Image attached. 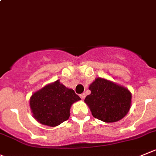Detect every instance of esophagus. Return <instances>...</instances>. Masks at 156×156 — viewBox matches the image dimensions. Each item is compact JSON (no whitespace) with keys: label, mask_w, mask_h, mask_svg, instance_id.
I'll use <instances>...</instances> for the list:
<instances>
[{"label":"esophagus","mask_w":156,"mask_h":156,"mask_svg":"<svg viewBox=\"0 0 156 156\" xmlns=\"http://www.w3.org/2000/svg\"><path fill=\"white\" fill-rule=\"evenodd\" d=\"M80 96L81 99H85V97H86V94H85V93H82V94L80 95Z\"/></svg>","instance_id":"1"}]
</instances>
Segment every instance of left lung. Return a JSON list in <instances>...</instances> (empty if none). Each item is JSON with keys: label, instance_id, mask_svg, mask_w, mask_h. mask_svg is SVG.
Masks as SVG:
<instances>
[{"label": "left lung", "instance_id": "obj_1", "mask_svg": "<svg viewBox=\"0 0 156 156\" xmlns=\"http://www.w3.org/2000/svg\"><path fill=\"white\" fill-rule=\"evenodd\" d=\"M89 89L91 93L84 101L95 118L105 122H115L129 111L132 94L126 87L98 77Z\"/></svg>", "mask_w": 156, "mask_h": 156}]
</instances>
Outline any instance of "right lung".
<instances>
[{"mask_svg":"<svg viewBox=\"0 0 156 156\" xmlns=\"http://www.w3.org/2000/svg\"><path fill=\"white\" fill-rule=\"evenodd\" d=\"M80 100L72 89L57 80L35 92L30 99L34 117L43 125L54 127L67 120L73 103Z\"/></svg>","mask_w":156,"mask_h":156,"instance_id":"right-lung-1","label":"right lung"}]
</instances>
